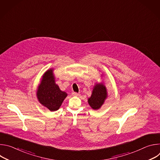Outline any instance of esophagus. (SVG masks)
<instances>
[{
  "label": "esophagus",
  "mask_w": 160,
  "mask_h": 160,
  "mask_svg": "<svg viewBox=\"0 0 160 160\" xmlns=\"http://www.w3.org/2000/svg\"><path fill=\"white\" fill-rule=\"evenodd\" d=\"M72 94L73 96H79V94L77 93V92H73L72 93Z\"/></svg>",
  "instance_id": "34e87169"
}]
</instances>
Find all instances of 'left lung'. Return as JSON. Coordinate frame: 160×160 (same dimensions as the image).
I'll return each instance as SVG.
<instances>
[{
  "label": "left lung",
  "instance_id": "1",
  "mask_svg": "<svg viewBox=\"0 0 160 160\" xmlns=\"http://www.w3.org/2000/svg\"><path fill=\"white\" fill-rule=\"evenodd\" d=\"M107 97L106 87L102 83H98L94 85L92 95L88 99V102L91 108L96 110L102 106Z\"/></svg>",
  "mask_w": 160,
  "mask_h": 160
}]
</instances>
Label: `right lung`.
Returning a JSON list of instances; mask_svg holds the SVG:
<instances>
[{"label": "right lung", "mask_w": 160, "mask_h": 160, "mask_svg": "<svg viewBox=\"0 0 160 160\" xmlns=\"http://www.w3.org/2000/svg\"><path fill=\"white\" fill-rule=\"evenodd\" d=\"M66 96L67 94L61 91L56 84L53 70L45 72L37 91V97L40 103L51 111H55L59 109Z\"/></svg>", "instance_id": "obj_1"}]
</instances>
